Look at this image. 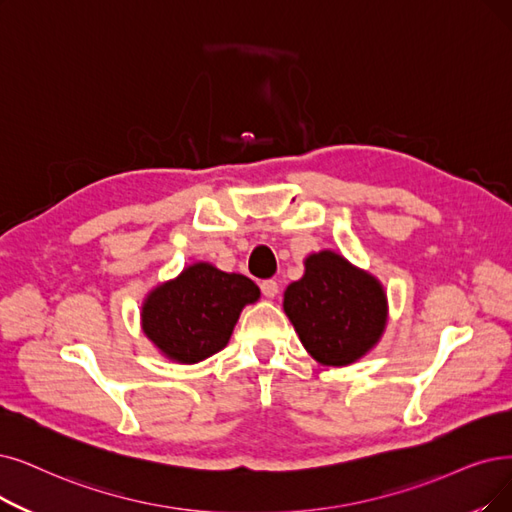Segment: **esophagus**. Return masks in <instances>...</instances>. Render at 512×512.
Returning <instances> with one entry per match:
<instances>
[{
  "label": "esophagus",
  "instance_id": "obj_1",
  "mask_svg": "<svg viewBox=\"0 0 512 512\" xmlns=\"http://www.w3.org/2000/svg\"><path fill=\"white\" fill-rule=\"evenodd\" d=\"M260 290H262V296L275 298L277 292H279V283H277L275 279H264V281L260 283Z\"/></svg>",
  "mask_w": 512,
  "mask_h": 512
}]
</instances>
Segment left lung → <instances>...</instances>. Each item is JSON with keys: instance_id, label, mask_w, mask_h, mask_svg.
Masks as SVG:
<instances>
[{"instance_id": "left-lung-1", "label": "left lung", "mask_w": 512, "mask_h": 512, "mask_svg": "<svg viewBox=\"0 0 512 512\" xmlns=\"http://www.w3.org/2000/svg\"><path fill=\"white\" fill-rule=\"evenodd\" d=\"M304 269L283 294V309L304 349L325 365L357 361L384 332L382 285L334 252L309 256Z\"/></svg>"}]
</instances>
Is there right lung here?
<instances>
[{"label": "right lung", "instance_id": "right-lung-1", "mask_svg": "<svg viewBox=\"0 0 512 512\" xmlns=\"http://www.w3.org/2000/svg\"><path fill=\"white\" fill-rule=\"evenodd\" d=\"M258 296L252 279L197 262L149 294L142 330L163 355L197 363L227 346L241 309Z\"/></svg>", "mask_w": 512, "mask_h": 512}]
</instances>
